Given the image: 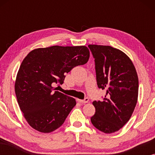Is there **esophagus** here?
<instances>
[{
	"instance_id": "obj_1",
	"label": "esophagus",
	"mask_w": 155,
	"mask_h": 155,
	"mask_svg": "<svg viewBox=\"0 0 155 155\" xmlns=\"http://www.w3.org/2000/svg\"><path fill=\"white\" fill-rule=\"evenodd\" d=\"M78 101H79L80 103H82V104H85V103H87L89 101V99L87 97H86V98H84V99H78Z\"/></svg>"
}]
</instances>
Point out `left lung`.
I'll use <instances>...</instances> for the list:
<instances>
[{"label": "left lung", "instance_id": "1", "mask_svg": "<svg viewBox=\"0 0 155 155\" xmlns=\"http://www.w3.org/2000/svg\"><path fill=\"white\" fill-rule=\"evenodd\" d=\"M94 58L97 83L106 90L102 101H94L93 126L101 132L120 130L132 116L138 96V78L126 54L110 46H88Z\"/></svg>", "mask_w": 155, "mask_h": 155}]
</instances>
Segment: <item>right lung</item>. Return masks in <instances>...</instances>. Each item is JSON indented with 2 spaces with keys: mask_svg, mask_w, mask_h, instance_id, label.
Segmentation results:
<instances>
[{
  "mask_svg": "<svg viewBox=\"0 0 155 155\" xmlns=\"http://www.w3.org/2000/svg\"><path fill=\"white\" fill-rule=\"evenodd\" d=\"M90 58L84 46H53L31 51L21 63L15 91L20 110L29 126L48 133L62 126L76 105L75 99L52 84H62L68 73Z\"/></svg>",
  "mask_w": 155,
  "mask_h": 155,
  "instance_id": "right-lung-1",
  "label": "right lung"
}]
</instances>
